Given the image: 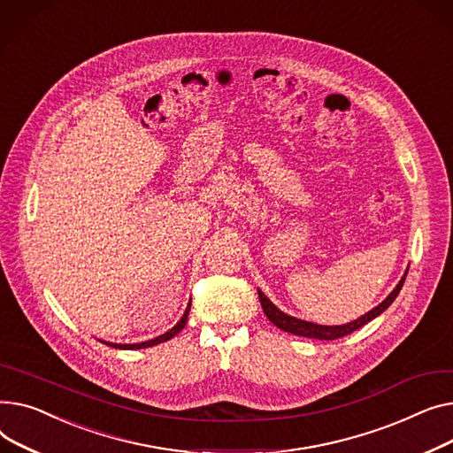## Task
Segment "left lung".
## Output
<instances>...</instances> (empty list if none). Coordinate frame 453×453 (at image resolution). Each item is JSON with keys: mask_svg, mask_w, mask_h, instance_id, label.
Masks as SVG:
<instances>
[{"mask_svg": "<svg viewBox=\"0 0 453 453\" xmlns=\"http://www.w3.org/2000/svg\"><path fill=\"white\" fill-rule=\"evenodd\" d=\"M406 274H408V271L404 273V276L401 278V281H398V285L391 290V295H389L382 303H379L375 309H371L369 312H365L364 316H360L358 320H353V322L343 324V326H318V324H312V322L300 320V318L288 316V314H285L283 311H280L267 296L263 295V292H261L259 288H257V296H259L263 312L267 314L269 320H271L278 329H281V331H285V333H290V334H296V336H305V338L336 340V338H342V336H345V334H351L353 331L360 329V327L365 326L367 322L375 320V318H377L379 314H382V312L393 303V300L398 296V292H401V288H403V285H404Z\"/></svg>", "mask_w": 453, "mask_h": 453, "instance_id": "8db88e82", "label": "left lung"}]
</instances>
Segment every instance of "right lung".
<instances>
[{"label":"right lung","mask_w":453,"mask_h":453,"mask_svg":"<svg viewBox=\"0 0 453 453\" xmlns=\"http://www.w3.org/2000/svg\"><path fill=\"white\" fill-rule=\"evenodd\" d=\"M190 307H192V302L188 303V307H186V311H184V314H182V318L180 320L170 329V331H166L165 334H161V336H157V338H153V340H148V342H141V343H113V342H104V340H100L102 343H105V345H110V348H115V349H142V348H151V345H157V343H163V342H166V340H170V338H173L177 333H180L182 331V327L186 326V320H188V312H190Z\"/></svg>","instance_id":"obj_1"}]
</instances>
